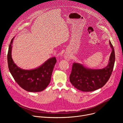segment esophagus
<instances>
[{
  "instance_id": "1",
  "label": "esophagus",
  "mask_w": 123,
  "mask_h": 123,
  "mask_svg": "<svg viewBox=\"0 0 123 123\" xmlns=\"http://www.w3.org/2000/svg\"><path fill=\"white\" fill-rule=\"evenodd\" d=\"M64 57L67 60H69V59L71 58V56H70V55L68 54V52H66L64 55Z\"/></svg>"
}]
</instances>
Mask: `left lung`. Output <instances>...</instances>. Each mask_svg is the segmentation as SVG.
I'll use <instances>...</instances> for the list:
<instances>
[{"label": "left lung", "instance_id": "obj_1", "mask_svg": "<svg viewBox=\"0 0 123 123\" xmlns=\"http://www.w3.org/2000/svg\"><path fill=\"white\" fill-rule=\"evenodd\" d=\"M112 49L109 64L102 69H92L78 63H74L69 81L77 89L85 92L94 91L103 87L110 79L114 67L115 56L111 42Z\"/></svg>", "mask_w": 123, "mask_h": 123}]
</instances>
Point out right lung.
<instances>
[{
  "instance_id": "obj_1",
  "label": "right lung",
  "mask_w": 123,
  "mask_h": 123,
  "mask_svg": "<svg viewBox=\"0 0 123 123\" xmlns=\"http://www.w3.org/2000/svg\"><path fill=\"white\" fill-rule=\"evenodd\" d=\"M14 38L11 41L7 55L10 73L15 82L25 91L36 92L44 90L50 82L52 73L56 63L55 57L49 58L34 69H22L16 66L12 57V44Z\"/></svg>"
}]
</instances>
